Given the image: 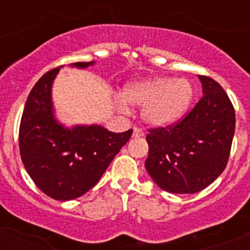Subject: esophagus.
I'll list each match as a JSON object with an SVG mask.
<instances>
[{
  "instance_id": "1",
  "label": "esophagus",
  "mask_w": 250,
  "mask_h": 250,
  "mask_svg": "<svg viewBox=\"0 0 250 250\" xmlns=\"http://www.w3.org/2000/svg\"><path fill=\"white\" fill-rule=\"evenodd\" d=\"M145 132L140 128H133V137H144Z\"/></svg>"
}]
</instances>
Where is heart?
<instances>
[{
	"label": "heart",
	"mask_w": 250,
	"mask_h": 250,
	"mask_svg": "<svg viewBox=\"0 0 250 250\" xmlns=\"http://www.w3.org/2000/svg\"><path fill=\"white\" fill-rule=\"evenodd\" d=\"M193 94V85L188 79L152 76L125 84L115 105L121 111H127L128 105L143 106L141 119L146 125L166 128L184 118Z\"/></svg>",
	"instance_id": "obj_1"
}]
</instances>
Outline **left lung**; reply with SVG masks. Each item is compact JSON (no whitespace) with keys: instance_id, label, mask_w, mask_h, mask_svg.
I'll list each match as a JSON object with an SVG mask.
<instances>
[{"instance_id":"1","label":"left lung","mask_w":250,"mask_h":250,"mask_svg":"<svg viewBox=\"0 0 250 250\" xmlns=\"http://www.w3.org/2000/svg\"><path fill=\"white\" fill-rule=\"evenodd\" d=\"M202 98L178 125L152 129L145 168L161 189L196 193L226 168L233 133L235 110L219 84L198 75Z\"/></svg>"}]
</instances>
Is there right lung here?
Returning <instances> with one entry per match:
<instances>
[{"label":"right lung","mask_w":250,"mask_h":250,"mask_svg":"<svg viewBox=\"0 0 250 250\" xmlns=\"http://www.w3.org/2000/svg\"><path fill=\"white\" fill-rule=\"evenodd\" d=\"M92 62L71 67L88 68ZM57 67L41 76L25 102L19 128L21 162L33 183L49 197L70 201L97 184L132 129L114 133L101 125H66L58 121L52 89Z\"/></svg>","instance_id":"1"}]
</instances>
